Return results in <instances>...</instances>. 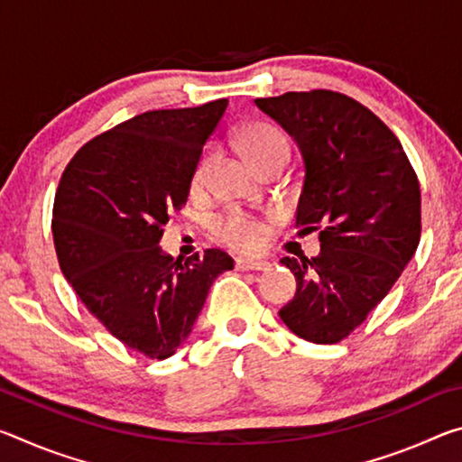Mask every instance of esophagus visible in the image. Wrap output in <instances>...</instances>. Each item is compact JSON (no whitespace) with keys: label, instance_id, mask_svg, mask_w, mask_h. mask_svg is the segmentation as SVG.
I'll return each instance as SVG.
<instances>
[{"label":"esophagus","instance_id":"esophagus-1","mask_svg":"<svg viewBox=\"0 0 462 462\" xmlns=\"http://www.w3.org/2000/svg\"><path fill=\"white\" fill-rule=\"evenodd\" d=\"M234 267L238 271H264L269 269L271 264L264 263V261H253V259H236L234 261Z\"/></svg>","mask_w":462,"mask_h":462}]
</instances>
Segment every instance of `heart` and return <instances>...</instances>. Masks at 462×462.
<instances>
[{
	"label": "heart",
	"mask_w": 462,
	"mask_h": 462,
	"mask_svg": "<svg viewBox=\"0 0 462 462\" xmlns=\"http://www.w3.org/2000/svg\"><path fill=\"white\" fill-rule=\"evenodd\" d=\"M240 148L250 165L259 171L267 167L269 162L281 159V156H287L289 151L283 132L264 122L248 124V126L240 132ZM212 162V152H206L199 159L191 179L193 191H201L203 187L208 185ZM214 236L216 240H220L222 245L234 250L253 253V250H259L264 242H267L269 228L267 224L259 220V217L250 216L246 212H238V209H232V212L216 217Z\"/></svg>",
	"instance_id": "obj_1"
}]
</instances>
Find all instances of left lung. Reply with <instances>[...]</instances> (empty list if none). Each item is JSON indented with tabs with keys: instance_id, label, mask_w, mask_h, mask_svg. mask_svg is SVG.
Listing matches in <instances>:
<instances>
[{
	"instance_id": "left-lung-1",
	"label": "left lung",
	"mask_w": 462,
	"mask_h": 462,
	"mask_svg": "<svg viewBox=\"0 0 462 462\" xmlns=\"http://www.w3.org/2000/svg\"><path fill=\"white\" fill-rule=\"evenodd\" d=\"M300 146L306 179L295 226L319 254L281 259L297 293L279 316L300 338L336 344L361 326L416 253L420 183L400 140L356 99L330 89L254 99Z\"/></svg>"
}]
</instances>
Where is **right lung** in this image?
Returning a JSON list of instances; mask_svg holds the SVG:
<instances>
[{
    "label": "right lung",
    "mask_w": 462,
    "mask_h": 462,
    "mask_svg": "<svg viewBox=\"0 0 462 462\" xmlns=\"http://www.w3.org/2000/svg\"><path fill=\"white\" fill-rule=\"evenodd\" d=\"M226 107L152 109L109 128L75 152L54 195L62 275L114 338L146 358L181 346L214 279L234 269L220 248L181 263L159 246Z\"/></svg>",
    "instance_id": "obj_1"
}]
</instances>
